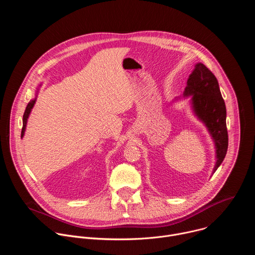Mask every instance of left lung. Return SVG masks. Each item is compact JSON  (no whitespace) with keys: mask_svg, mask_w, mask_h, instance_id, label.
<instances>
[{"mask_svg":"<svg viewBox=\"0 0 255 255\" xmlns=\"http://www.w3.org/2000/svg\"><path fill=\"white\" fill-rule=\"evenodd\" d=\"M183 98H190L193 114L204 124L214 142L216 162L213 174L223 162L228 149L226 106L216 77L204 63H196L183 96L174 98L172 102Z\"/></svg>","mask_w":255,"mask_h":255,"instance_id":"1","label":"left lung"}]
</instances>
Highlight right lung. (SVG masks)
Wrapping results in <instances>:
<instances>
[{
  "mask_svg": "<svg viewBox=\"0 0 255 255\" xmlns=\"http://www.w3.org/2000/svg\"><path fill=\"white\" fill-rule=\"evenodd\" d=\"M41 85H42V84H40L37 88H36L35 98L32 99V100L28 103V105H27V107H26V110H25L24 115H23V127H22V132H21V138L24 137V134H25V131H26L27 122H28V118H29V116H30V113H31V111H32V109H33L35 103H36V100H37V95H38V93H39V89H40Z\"/></svg>",
  "mask_w": 255,
  "mask_h": 255,
  "instance_id": "1",
  "label": "right lung"
}]
</instances>
